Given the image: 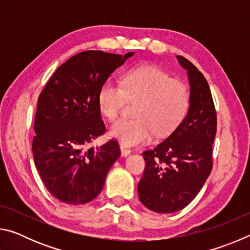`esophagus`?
Listing matches in <instances>:
<instances>
[{
	"mask_svg": "<svg viewBox=\"0 0 250 250\" xmlns=\"http://www.w3.org/2000/svg\"><path fill=\"white\" fill-rule=\"evenodd\" d=\"M120 150H121V155L122 156H128L131 153V150L129 149V147H126L124 145L120 146Z\"/></svg>",
	"mask_w": 250,
	"mask_h": 250,
	"instance_id": "obj_1",
	"label": "esophagus"
}]
</instances>
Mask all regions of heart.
<instances>
[{
    "label": "heart",
    "instance_id": "heart-1",
    "mask_svg": "<svg viewBox=\"0 0 250 250\" xmlns=\"http://www.w3.org/2000/svg\"><path fill=\"white\" fill-rule=\"evenodd\" d=\"M126 100H138L135 117L116 122L110 135L125 146H138L149 141L153 132L166 135L180 125L189 107V90L160 67L141 65L125 71L121 86L104 83L97 96L100 112L110 121L119 117Z\"/></svg>",
    "mask_w": 250,
    "mask_h": 250
}]
</instances>
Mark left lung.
I'll list each match as a JSON object with an SVG mask.
<instances>
[{"label":"left lung","mask_w":250,"mask_h":250,"mask_svg":"<svg viewBox=\"0 0 250 250\" xmlns=\"http://www.w3.org/2000/svg\"><path fill=\"white\" fill-rule=\"evenodd\" d=\"M188 70V115L166 140L143 152L146 168L138 184L139 198L156 213L183 209L201 191L213 167L217 117L207 80L191 62L176 56Z\"/></svg>","instance_id":"1"}]
</instances>
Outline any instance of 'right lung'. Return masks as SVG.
<instances>
[{"label": "right lung", "mask_w": 250, "mask_h": 250, "mask_svg": "<svg viewBox=\"0 0 250 250\" xmlns=\"http://www.w3.org/2000/svg\"><path fill=\"white\" fill-rule=\"evenodd\" d=\"M133 54L79 53L58 67L41 92L34 162L46 188L62 203L86 204L98 196L120 156L113 139L101 146L89 145L105 131L97 103L99 88Z\"/></svg>", "instance_id": "obj_1"}]
</instances>
